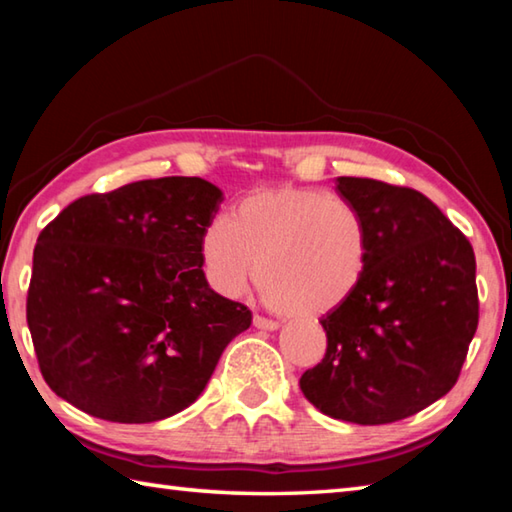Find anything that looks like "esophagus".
I'll list each match as a JSON object with an SVG mask.
<instances>
[{"instance_id": "esophagus-1", "label": "esophagus", "mask_w": 512, "mask_h": 512, "mask_svg": "<svg viewBox=\"0 0 512 512\" xmlns=\"http://www.w3.org/2000/svg\"><path fill=\"white\" fill-rule=\"evenodd\" d=\"M253 325H255L257 329H268V332H273V329L280 327V323H277V320L264 318V316H259V314L253 316Z\"/></svg>"}]
</instances>
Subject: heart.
Instances as JSON below:
<instances>
[{
  "mask_svg": "<svg viewBox=\"0 0 512 512\" xmlns=\"http://www.w3.org/2000/svg\"><path fill=\"white\" fill-rule=\"evenodd\" d=\"M370 248L366 216L348 198L275 185L246 194L228 221L216 216L205 225L201 264L205 280L225 298L241 296L255 273L273 307L293 318H316L357 293Z\"/></svg>",
  "mask_w": 512,
  "mask_h": 512,
  "instance_id": "heart-1",
  "label": "heart"
}]
</instances>
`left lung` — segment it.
<instances>
[{
	"mask_svg": "<svg viewBox=\"0 0 512 512\" xmlns=\"http://www.w3.org/2000/svg\"><path fill=\"white\" fill-rule=\"evenodd\" d=\"M366 216L370 266L357 293L320 318L327 350L300 377L329 418L388 424L452 391L479 325L472 244L427 196L372 178H336Z\"/></svg>",
	"mask_w": 512,
	"mask_h": 512,
	"instance_id": "left-lung-1",
	"label": "left lung"
}]
</instances>
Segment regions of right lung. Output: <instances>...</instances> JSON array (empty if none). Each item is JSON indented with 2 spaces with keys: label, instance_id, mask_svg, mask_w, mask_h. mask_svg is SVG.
Returning a JSON list of instances; mask_svg holds the SVG:
<instances>
[{
  "label": "right lung",
  "instance_id": "right-lung-1",
  "mask_svg": "<svg viewBox=\"0 0 512 512\" xmlns=\"http://www.w3.org/2000/svg\"><path fill=\"white\" fill-rule=\"evenodd\" d=\"M223 194L203 178L140 180L69 203L33 250L27 323L51 391L94 418L180 413L253 314L210 289L201 235Z\"/></svg>",
  "mask_w": 512,
  "mask_h": 512
}]
</instances>
